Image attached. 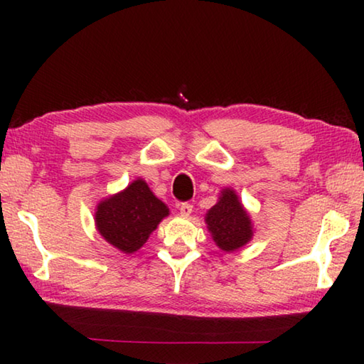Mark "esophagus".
<instances>
[{
	"instance_id": "1",
	"label": "esophagus",
	"mask_w": 364,
	"mask_h": 364,
	"mask_svg": "<svg viewBox=\"0 0 364 364\" xmlns=\"http://www.w3.org/2000/svg\"><path fill=\"white\" fill-rule=\"evenodd\" d=\"M178 208H180V213L183 217H189V215L193 213V205H191L189 202H181V204L178 205Z\"/></svg>"
}]
</instances>
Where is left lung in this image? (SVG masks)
Here are the masks:
<instances>
[{
	"label": "left lung",
	"mask_w": 364,
	"mask_h": 364,
	"mask_svg": "<svg viewBox=\"0 0 364 364\" xmlns=\"http://www.w3.org/2000/svg\"><path fill=\"white\" fill-rule=\"evenodd\" d=\"M205 223L215 244L225 252L241 249L254 236L249 213L230 188L221 191L218 202L205 215Z\"/></svg>",
	"instance_id": "1"
}]
</instances>
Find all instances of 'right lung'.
Instances as JSON below:
<instances>
[{"mask_svg":"<svg viewBox=\"0 0 364 364\" xmlns=\"http://www.w3.org/2000/svg\"><path fill=\"white\" fill-rule=\"evenodd\" d=\"M165 217H168V207L138 178L122 193L101 200L95 221L97 232L110 245L123 254H133L143 247Z\"/></svg>","mask_w":364,"mask_h":364,"instance_id":"right-lung-1","label":"right lung"}]
</instances>
